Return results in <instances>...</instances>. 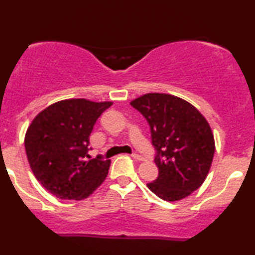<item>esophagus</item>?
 <instances>
[{"instance_id":"1","label":"esophagus","mask_w":255,"mask_h":255,"mask_svg":"<svg viewBox=\"0 0 255 255\" xmlns=\"http://www.w3.org/2000/svg\"><path fill=\"white\" fill-rule=\"evenodd\" d=\"M130 156H132L133 159H135V160H139V161H143V160H144V157L141 156V155L136 154V152H134V154H132V155H130Z\"/></svg>"}]
</instances>
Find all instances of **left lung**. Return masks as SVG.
I'll list each match as a JSON object with an SVG mask.
<instances>
[{
    "label": "left lung",
    "instance_id": "8db88e82",
    "mask_svg": "<svg viewBox=\"0 0 255 255\" xmlns=\"http://www.w3.org/2000/svg\"><path fill=\"white\" fill-rule=\"evenodd\" d=\"M130 105L148 121L159 176L148 188L167 202L197 191L213 162L215 141L208 121L194 106L168 94L150 93Z\"/></svg>",
    "mask_w": 255,
    "mask_h": 255
}]
</instances>
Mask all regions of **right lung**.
<instances>
[{
    "label": "right lung",
    "mask_w": 255,
    "mask_h": 255,
    "mask_svg": "<svg viewBox=\"0 0 255 255\" xmlns=\"http://www.w3.org/2000/svg\"><path fill=\"white\" fill-rule=\"evenodd\" d=\"M112 105L85 99L52 104L33 120L25 134L26 157L34 176L55 197L82 200L105 181L110 160H88L89 136L99 117Z\"/></svg>",
    "instance_id": "obj_1"
}]
</instances>
